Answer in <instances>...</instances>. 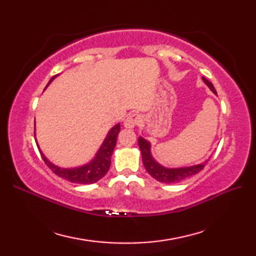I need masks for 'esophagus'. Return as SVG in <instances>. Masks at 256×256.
Here are the masks:
<instances>
[{"label":"esophagus","instance_id":"esophagus-1","mask_svg":"<svg viewBox=\"0 0 256 256\" xmlns=\"http://www.w3.org/2000/svg\"><path fill=\"white\" fill-rule=\"evenodd\" d=\"M140 122V118L138 114L133 113L124 120V126L126 128H134L136 125H138Z\"/></svg>","mask_w":256,"mask_h":256}]
</instances>
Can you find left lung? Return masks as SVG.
Listing matches in <instances>:
<instances>
[{
  "mask_svg": "<svg viewBox=\"0 0 256 256\" xmlns=\"http://www.w3.org/2000/svg\"><path fill=\"white\" fill-rule=\"evenodd\" d=\"M202 80L208 86V88L216 96V91L214 89V84H212L210 81L206 80L204 77H202ZM138 146L140 150V154H142V160H143L145 170H148L150 175L153 178H155L156 180H158L160 182H165V184L178 182L184 180V179L196 175V174H198L199 172L204 170V165L209 160H206L204 162H200V164L192 165V166L170 168V167H165L160 165V162L154 158L153 154H152V144L148 140L140 136Z\"/></svg>",
  "mask_w": 256,
  "mask_h": 256,
  "instance_id": "8db88e82",
  "label": "left lung"
}]
</instances>
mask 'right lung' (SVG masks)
Returning <instances> with one entry per match:
<instances>
[{"instance_id":"right-lung-1","label":"right lung","mask_w":256,"mask_h":256,"mask_svg":"<svg viewBox=\"0 0 256 256\" xmlns=\"http://www.w3.org/2000/svg\"><path fill=\"white\" fill-rule=\"evenodd\" d=\"M57 76H54V77L50 80V82H48V84L46 86V88L50 84L52 81L55 79ZM120 125L121 124L118 123L114 125L113 128H110V131L108 132L104 140H103V143L101 144L100 148L98 150L94 158L84 165L76 166V167H60L54 164V162H52L50 160H48L44 155V153L40 150V145H38L37 140H36V134H35V140H36L38 148H40L42 160H44L46 165L52 170V172H55L57 176L66 179V180H69L70 182L89 184H94L98 180H100L102 177H104L106 174L108 170V168H110L111 157L113 154L114 148H116V138L120 133V130H121Z\"/></svg>"}]
</instances>
